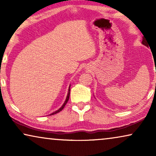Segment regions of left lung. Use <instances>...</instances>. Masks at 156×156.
I'll use <instances>...</instances> for the list:
<instances>
[{"instance_id":"1","label":"left lung","mask_w":156,"mask_h":156,"mask_svg":"<svg viewBox=\"0 0 156 156\" xmlns=\"http://www.w3.org/2000/svg\"><path fill=\"white\" fill-rule=\"evenodd\" d=\"M142 44H144V45H145V46H146V47H148V43H147V42H146V40H145L144 38H143V41H142Z\"/></svg>"}]
</instances>
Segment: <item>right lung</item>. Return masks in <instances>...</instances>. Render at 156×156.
I'll use <instances>...</instances> for the list:
<instances>
[{
	"mask_svg": "<svg viewBox=\"0 0 156 156\" xmlns=\"http://www.w3.org/2000/svg\"><path fill=\"white\" fill-rule=\"evenodd\" d=\"M69 94H70V86H69V89H68V93H67V98H66V99H65V102H64L63 105L61 107L59 108L58 110L55 111V112H53V113H52V114H50V115H53V114H57V113H58V112H61V111L63 109L64 107H65L66 104H67V101H68V100H69Z\"/></svg>",
	"mask_w": 156,
	"mask_h": 156,
	"instance_id": "1",
	"label": "right lung"
}]
</instances>
